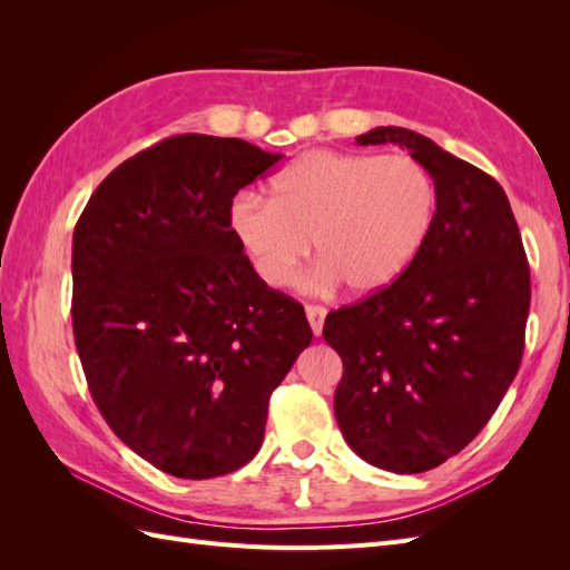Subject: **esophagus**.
<instances>
[{
  "instance_id": "esophagus-1",
  "label": "esophagus",
  "mask_w": 570,
  "mask_h": 570,
  "mask_svg": "<svg viewBox=\"0 0 570 570\" xmlns=\"http://www.w3.org/2000/svg\"><path fill=\"white\" fill-rule=\"evenodd\" d=\"M325 308L323 306H314V304H308L306 306V321H308V325H312V333L318 337L321 333H323V321H325Z\"/></svg>"
}]
</instances>
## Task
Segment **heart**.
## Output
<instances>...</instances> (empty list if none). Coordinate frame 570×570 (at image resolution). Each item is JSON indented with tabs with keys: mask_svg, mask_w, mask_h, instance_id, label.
<instances>
[{
	"mask_svg": "<svg viewBox=\"0 0 570 570\" xmlns=\"http://www.w3.org/2000/svg\"><path fill=\"white\" fill-rule=\"evenodd\" d=\"M435 206L433 176L406 154L308 151L273 183V199L237 195L228 226L266 285L295 281L314 243L316 285L368 297L416 262Z\"/></svg>",
	"mask_w": 570,
	"mask_h": 570,
	"instance_id": "heart-1",
	"label": "heart"
}]
</instances>
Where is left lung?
Returning a JSON list of instances; mask_svg holds the SVG:
<instances>
[{
    "instance_id": "1",
    "label": "left lung",
    "mask_w": 570,
    "mask_h": 570,
    "mask_svg": "<svg viewBox=\"0 0 570 570\" xmlns=\"http://www.w3.org/2000/svg\"><path fill=\"white\" fill-rule=\"evenodd\" d=\"M356 145L406 149L433 176L438 206L402 278L325 318L344 366L335 419L371 465L423 473L480 433L519 373L530 268L507 193L485 170L396 126Z\"/></svg>"
}]
</instances>
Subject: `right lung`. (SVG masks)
<instances>
[{
	"label": "right lung",
	"mask_w": 570,
	"mask_h": 570,
	"mask_svg": "<svg viewBox=\"0 0 570 570\" xmlns=\"http://www.w3.org/2000/svg\"><path fill=\"white\" fill-rule=\"evenodd\" d=\"M281 159L237 137H168L114 168L76 223L71 316L92 400L176 478L256 456L271 392L314 337L228 226L237 189Z\"/></svg>",
	"instance_id": "obj_1"
}]
</instances>
